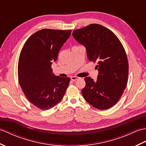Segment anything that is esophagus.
<instances>
[{
    "label": "esophagus",
    "mask_w": 146,
    "mask_h": 146,
    "mask_svg": "<svg viewBox=\"0 0 146 146\" xmlns=\"http://www.w3.org/2000/svg\"><path fill=\"white\" fill-rule=\"evenodd\" d=\"M78 79H80V78H79V77H78V76H71V80H72V81H73V82H75V81H76L77 80H78Z\"/></svg>",
    "instance_id": "34e87169"
}]
</instances>
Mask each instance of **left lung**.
Masks as SVG:
<instances>
[{
    "label": "left lung",
    "mask_w": 146,
    "mask_h": 146,
    "mask_svg": "<svg viewBox=\"0 0 146 146\" xmlns=\"http://www.w3.org/2000/svg\"><path fill=\"white\" fill-rule=\"evenodd\" d=\"M72 35L85 46L88 60L97 63V80L85 78L83 97L97 109H108L119 100L127 83L129 63L124 48L111 31L100 24L74 30Z\"/></svg>",
    "instance_id": "8db88e82"
}]
</instances>
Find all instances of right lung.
Wrapping results in <instances>:
<instances>
[{
	"label": "right lung",
	"mask_w": 146,
	"mask_h": 146,
	"mask_svg": "<svg viewBox=\"0 0 146 146\" xmlns=\"http://www.w3.org/2000/svg\"><path fill=\"white\" fill-rule=\"evenodd\" d=\"M71 30L43 29L31 36L24 44L18 62V80L31 103L42 110L61 101L70 78L55 76L51 64L69 38Z\"/></svg>",
	"instance_id": "1"
}]
</instances>
